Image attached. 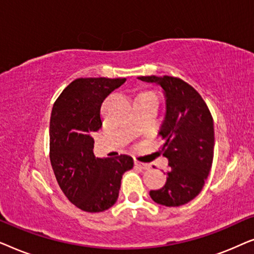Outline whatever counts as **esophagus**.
Instances as JSON below:
<instances>
[{
    "instance_id": "34e87169",
    "label": "esophagus",
    "mask_w": 254,
    "mask_h": 254,
    "mask_svg": "<svg viewBox=\"0 0 254 254\" xmlns=\"http://www.w3.org/2000/svg\"><path fill=\"white\" fill-rule=\"evenodd\" d=\"M135 166L136 168H140L142 170H148L149 168H150V165L149 164H145V163H142V162H138V161H135Z\"/></svg>"
}]
</instances>
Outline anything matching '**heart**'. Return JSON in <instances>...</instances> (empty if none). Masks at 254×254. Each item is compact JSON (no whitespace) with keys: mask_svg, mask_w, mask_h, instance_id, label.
Segmentation results:
<instances>
[{"mask_svg":"<svg viewBox=\"0 0 254 254\" xmlns=\"http://www.w3.org/2000/svg\"><path fill=\"white\" fill-rule=\"evenodd\" d=\"M142 93H154V92H151V91H147V92H142ZM141 95V93H140Z\"/></svg>","mask_w":254,"mask_h":254,"instance_id":"heart-1","label":"heart"}]
</instances>
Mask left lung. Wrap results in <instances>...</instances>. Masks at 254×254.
<instances>
[{"label":"left lung","mask_w":254,"mask_h":254,"mask_svg":"<svg viewBox=\"0 0 254 254\" xmlns=\"http://www.w3.org/2000/svg\"><path fill=\"white\" fill-rule=\"evenodd\" d=\"M164 90L166 113L159 136L164 140L163 156L171 171L165 185L150 190L151 199L166 207L183 206L201 192L214 157L213 117L200 93L175 76H140Z\"/></svg>","instance_id":"left-lung-1"}]
</instances>
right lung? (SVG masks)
I'll return each mask as SVG.
<instances>
[{"instance_id": "1", "label": "right lung", "mask_w": 254, "mask_h": 254, "mask_svg": "<svg viewBox=\"0 0 254 254\" xmlns=\"http://www.w3.org/2000/svg\"><path fill=\"white\" fill-rule=\"evenodd\" d=\"M126 78L72 81L55 100L50 123V158L59 186L72 204L88 213L109 209L119 196L130 156L96 158L91 134L102 127L100 107Z\"/></svg>"}]
</instances>
